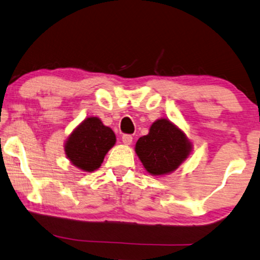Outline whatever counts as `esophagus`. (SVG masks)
<instances>
[{
  "label": "esophagus",
  "instance_id": "esophagus-1",
  "mask_svg": "<svg viewBox=\"0 0 260 260\" xmlns=\"http://www.w3.org/2000/svg\"><path fill=\"white\" fill-rule=\"evenodd\" d=\"M132 141H133V138H132V135H129V134L122 135V142H123V144L131 145Z\"/></svg>",
  "mask_w": 260,
  "mask_h": 260
}]
</instances>
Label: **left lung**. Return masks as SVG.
<instances>
[{
  "mask_svg": "<svg viewBox=\"0 0 260 260\" xmlns=\"http://www.w3.org/2000/svg\"><path fill=\"white\" fill-rule=\"evenodd\" d=\"M192 141L185 132L161 118L149 127L147 135L139 138L135 144V153L142 166L154 177L171 174L191 155Z\"/></svg>",
  "mask_w": 260,
  "mask_h": 260,
  "instance_id": "1",
  "label": "left lung"
}]
</instances>
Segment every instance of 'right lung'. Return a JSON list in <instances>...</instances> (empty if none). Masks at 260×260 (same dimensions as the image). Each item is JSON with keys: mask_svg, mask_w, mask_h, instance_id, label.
I'll return each mask as SVG.
<instances>
[{"mask_svg": "<svg viewBox=\"0 0 260 260\" xmlns=\"http://www.w3.org/2000/svg\"><path fill=\"white\" fill-rule=\"evenodd\" d=\"M115 142L116 137L112 128L105 126L96 116H89L66 139L64 154L79 170L94 172L101 166Z\"/></svg>", "mask_w": 260, "mask_h": 260, "instance_id": "add662e5", "label": "right lung"}]
</instances>
